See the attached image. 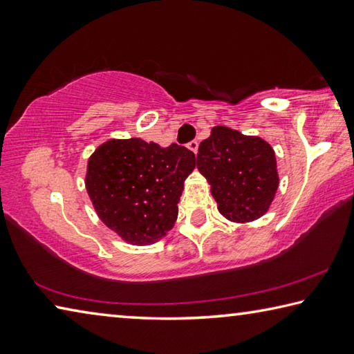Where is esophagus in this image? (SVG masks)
<instances>
[{
    "label": "esophagus",
    "mask_w": 354,
    "mask_h": 354,
    "mask_svg": "<svg viewBox=\"0 0 354 354\" xmlns=\"http://www.w3.org/2000/svg\"><path fill=\"white\" fill-rule=\"evenodd\" d=\"M187 148L190 149V151H194L196 154V151H198V142L196 140H192L187 143Z\"/></svg>",
    "instance_id": "obj_1"
}]
</instances>
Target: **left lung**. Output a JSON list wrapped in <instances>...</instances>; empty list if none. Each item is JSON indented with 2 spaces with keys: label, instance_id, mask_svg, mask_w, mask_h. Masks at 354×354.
Masks as SVG:
<instances>
[{
  "label": "left lung",
  "instance_id": "obj_1",
  "mask_svg": "<svg viewBox=\"0 0 354 354\" xmlns=\"http://www.w3.org/2000/svg\"><path fill=\"white\" fill-rule=\"evenodd\" d=\"M196 167L211 184L218 212L234 223L262 217L279 185L270 143L227 127H214L200 143Z\"/></svg>",
  "mask_w": 354,
  "mask_h": 354
}]
</instances>
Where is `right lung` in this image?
I'll use <instances>...</instances> for the list:
<instances>
[{
    "label": "right lung",
    "mask_w": 354,
    "mask_h": 354,
    "mask_svg": "<svg viewBox=\"0 0 354 354\" xmlns=\"http://www.w3.org/2000/svg\"><path fill=\"white\" fill-rule=\"evenodd\" d=\"M195 169V154L171 143L109 139L88 158L86 189L95 212L124 242L149 245L178 218L184 181Z\"/></svg>",
    "instance_id": "obj_1"
}]
</instances>
